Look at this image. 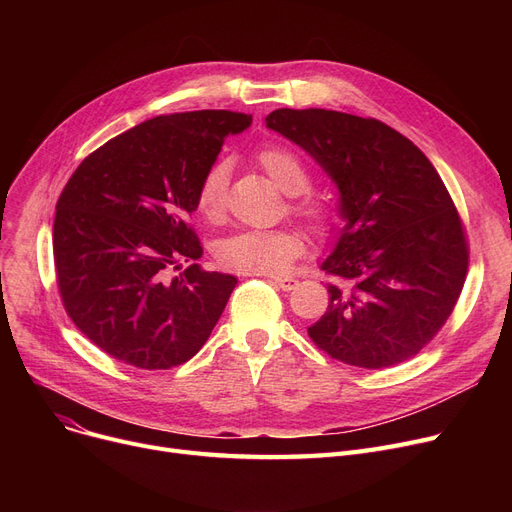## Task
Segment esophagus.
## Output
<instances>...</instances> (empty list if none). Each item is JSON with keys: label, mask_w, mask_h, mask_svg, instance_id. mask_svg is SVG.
<instances>
[{"label": "esophagus", "mask_w": 512, "mask_h": 512, "mask_svg": "<svg viewBox=\"0 0 512 512\" xmlns=\"http://www.w3.org/2000/svg\"><path fill=\"white\" fill-rule=\"evenodd\" d=\"M272 284H276L278 288H282V290H292L294 286H297L299 284V280L297 278H292V276H276V278H272L270 280Z\"/></svg>", "instance_id": "34e87169"}]
</instances>
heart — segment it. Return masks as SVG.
<instances>
[{
	"label": "heart",
	"mask_w": 512,
	"mask_h": 512,
	"mask_svg": "<svg viewBox=\"0 0 512 512\" xmlns=\"http://www.w3.org/2000/svg\"><path fill=\"white\" fill-rule=\"evenodd\" d=\"M259 168L280 191L292 195L290 211L313 232H326L336 209L324 199L309 195L311 176L301 157L282 145H267L255 153ZM228 201V166L213 161L197 184L195 205L207 220H220ZM303 238L292 228H247L222 238L215 247V259L226 270L249 276H276L303 253Z\"/></svg>",
	"instance_id": "heart-1"
}]
</instances>
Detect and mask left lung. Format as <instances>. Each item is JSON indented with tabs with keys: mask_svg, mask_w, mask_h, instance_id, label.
Wrapping results in <instances>:
<instances>
[{
	"mask_svg": "<svg viewBox=\"0 0 512 512\" xmlns=\"http://www.w3.org/2000/svg\"><path fill=\"white\" fill-rule=\"evenodd\" d=\"M340 188V230L321 270L330 305L307 330L332 359L384 369L415 357L450 317L469 242L440 174L407 137L375 118L280 107L265 118Z\"/></svg>",
	"mask_w": 512,
	"mask_h": 512,
	"instance_id": "obj_1",
	"label": "left lung"
}]
</instances>
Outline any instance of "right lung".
<instances>
[{
	"label": "right lung",
	"mask_w": 512,
	"mask_h": 512,
	"mask_svg": "<svg viewBox=\"0 0 512 512\" xmlns=\"http://www.w3.org/2000/svg\"><path fill=\"white\" fill-rule=\"evenodd\" d=\"M249 114L201 110L145 120L89 153L53 222V265L68 317L110 357L147 371L193 359L234 276L205 272L188 224L203 172ZM194 261L176 279L178 262Z\"/></svg>",
	"instance_id": "right-lung-1"
}]
</instances>
